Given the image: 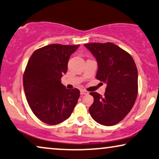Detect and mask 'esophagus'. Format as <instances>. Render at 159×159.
<instances>
[{
  "mask_svg": "<svg viewBox=\"0 0 159 159\" xmlns=\"http://www.w3.org/2000/svg\"><path fill=\"white\" fill-rule=\"evenodd\" d=\"M80 95H87L89 93V91H86V90H84V89L80 90Z\"/></svg>",
  "mask_w": 159,
  "mask_h": 159,
  "instance_id": "obj_1",
  "label": "esophagus"
}]
</instances>
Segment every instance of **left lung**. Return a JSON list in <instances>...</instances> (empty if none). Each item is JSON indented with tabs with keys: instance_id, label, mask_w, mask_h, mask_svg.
I'll list each match as a JSON object with an SVG mask.
<instances>
[{
	"instance_id": "left-lung-1",
	"label": "left lung",
	"mask_w": 159,
	"mask_h": 159,
	"mask_svg": "<svg viewBox=\"0 0 159 159\" xmlns=\"http://www.w3.org/2000/svg\"><path fill=\"white\" fill-rule=\"evenodd\" d=\"M98 62L96 79L107 84L102 96L91 92L94 101L89 107L97 123L111 126L126 116L138 95V70L132 56L112 43L84 45Z\"/></svg>"
}]
</instances>
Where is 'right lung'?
Returning <instances> with one entry per match:
<instances>
[{
  "instance_id": "add662e5",
  "label": "right lung",
  "mask_w": 159,
  "mask_h": 159,
  "mask_svg": "<svg viewBox=\"0 0 159 159\" xmlns=\"http://www.w3.org/2000/svg\"><path fill=\"white\" fill-rule=\"evenodd\" d=\"M79 45L51 44L33 53L23 73V89L30 109L45 124L56 125L71 115L79 100L78 89H67L61 79L70 55Z\"/></svg>"
}]
</instances>
